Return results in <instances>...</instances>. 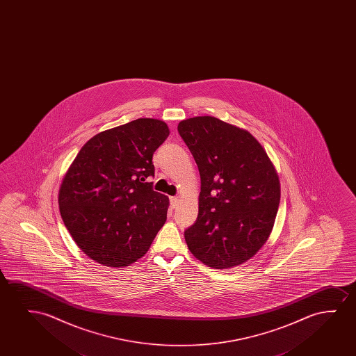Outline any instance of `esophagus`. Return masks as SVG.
<instances>
[{"label": "esophagus", "instance_id": "1", "mask_svg": "<svg viewBox=\"0 0 356 356\" xmlns=\"http://www.w3.org/2000/svg\"><path fill=\"white\" fill-rule=\"evenodd\" d=\"M177 203H179V197H170L171 208H176Z\"/></svg>", "mask_w": 356, "mask_h": 356}]
</instances>
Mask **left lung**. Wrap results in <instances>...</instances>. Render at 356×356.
Returning a JSON list of instances; mask_svg holds the SVG:
<instances>
[{
	"label": "left lung",
	"instance_id": "obj_1",
	"mask_svg": "<svg viewBox=\"0 0 356 356\" xmlns=\"http://www.w3.org/2000/svg\"><path fill=\"white\" fill-rule=\"evenodd\" d=\"M177 130L200 175L198 218L186 243L210 268L238 266L273 231L281 197L276 169L252 134L218 118H190Z\"/></svg>",
	"mask_w": 356,
	"mask_h": 356
}]
</instances>
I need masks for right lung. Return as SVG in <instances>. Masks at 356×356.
Returning a JSON list of instances; mask_svg holds the SVG:
<instances>
[{"label": "right lung", "mask_w": 356, "mask_h": 356, "mask_svg": "<svg viewBox=\"0 0 356 356\" xmlns=\"http://www.w3.org/2000/svg\"><path fill=\"white\" fill-rule=\"evenodd\" d=\"M165 122L140 118L90 138L59 188L60 215L79 248L97 263L124 268L148 252L165 224L169 198L153 191V153Z\"/></svg>", "instance_id": "right-lung-1"}]
</instances>
